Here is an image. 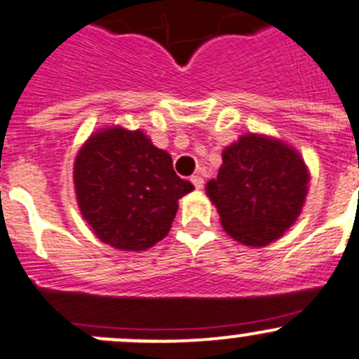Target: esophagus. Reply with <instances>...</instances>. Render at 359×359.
I'll use <instances>...</instances> for the list:
<instances>
[{
	"label": "esophagus",
	"mask_w": 359,
	"mask_h": 359,
	"mask_svg": "<svg viewBox=\"0 0 359 359\" xmlns=\"http://www.w3.org/2000/svg\"><path fill=\"white\" fill-rule=\"evenodd\" d=\"M191 182H193V186L196 187V189H201V187H203V184H205V180L201 179L200 175H193V177H191Z\"/></svg>",
	"instance_id": "1"
}]
</instances>
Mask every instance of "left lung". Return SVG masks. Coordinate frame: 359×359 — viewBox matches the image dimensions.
I'll return each instance as SVG.
<instances>
[{
    "label": "left lung",
    "mask_w": 359,
    "mask_h": 359,
    "mask_svg": "<svg viewBox=\"0 0 359 359\" xmlns=\"http://www.w3.org/2000/svg\"><path fill=\"white\" fill-rule=\"evenodd\" d=\"M307 184V166L294 149L249 133L222 152V166L207 184V194L229 236L261 247L297 221Z\"/></svg>",
    "instance_id": "1"
}]
</instances>
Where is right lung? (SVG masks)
Returning <instances> with one entry per match:
<instances>
[{
    "label": "right lung",
    "mask_w": 359,
    "mask_h": 359,
    "mask_svg": "<svg viewBox=\"0 0 359 359\" xmlns=\"http://www.w3.org/2000/svg\"><path fill=\"white\" fill-rule=\"evenodd\" d=\"M87 224L116 249L144 250L172 228L179 198L194 189L180 179L168 152L142 131L110 128L93 135L73 168Z\"/></svg>",
    "instance_id": "add662e5"
}]
</instances>
